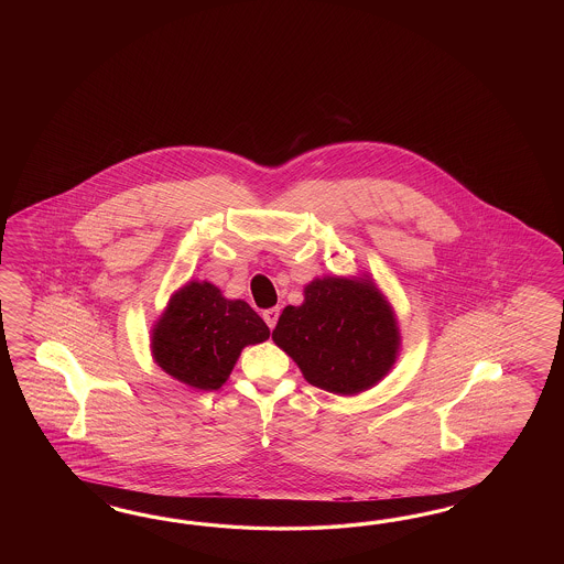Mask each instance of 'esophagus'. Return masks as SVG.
Masks as SVG:
<instances>
[{"mask_svg": "<svg viewBox=\"0 0 564 564\" xmlns=\"http://www.w3.org/2000/svg\"><path fill=\"white\" fill-rule=\"evenodd\" d=\"M262 318H264V323L269 325V328H274V325H276V321H279V307H271V310H264V312H262Z\"/></svg>", "mask_w": 564, "mask_h": 564, "instance_id": "34e87169", "label": "esophagus"}]
</instances>
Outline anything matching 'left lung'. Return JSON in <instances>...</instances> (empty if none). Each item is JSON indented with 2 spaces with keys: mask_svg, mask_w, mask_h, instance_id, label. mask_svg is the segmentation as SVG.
<instances>
[{
  "mask_svg": "<svg viewBox=\"0 0 564 564\" xmlns=\"http://www.w3.org/2000/svg\"><path fill=\"white\" fill-rule=\"evenodd\" d=\"M273 341L310 384L358 394L393 368L401 345L393 307L372 279L323 276L304 288V304L288 306Z\"/></svg>",
  "mask_w": 564,
  "mask_h": 564,
  "instance_id": "obj_1",
  "label": "left lung"
}]
</instances>
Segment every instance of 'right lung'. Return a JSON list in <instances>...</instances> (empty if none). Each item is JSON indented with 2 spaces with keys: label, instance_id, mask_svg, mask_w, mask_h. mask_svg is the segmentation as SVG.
<instances>
[{
  "label": "right lung",
  "instance_id": "obj_1",
  "mask_svg": "<svg viewBox=\"0 0 564 564\" xmlns=\"http://www.w3.org/2000/svg\"><path fill=\"white\" fill-rule=\"evenodd\" d=\"M269 326L243 300H227L208 281L171 295L151 335L153 358L167 375L198 391H217L246 345L267 341Z\"/></svg>",
  "mask_w": 564,
  "mask_h": 564
}]
</instances>
